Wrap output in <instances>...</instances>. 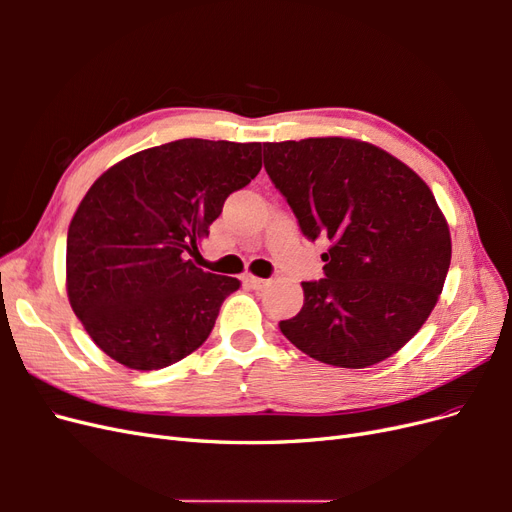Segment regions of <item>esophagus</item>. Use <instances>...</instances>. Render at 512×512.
I'll return each mask as SVG.
<instances>
[{"mask_svg": "<svg viewBox=\"0 0 512 512\" xmlns=\"http://www.w3.org/2000/svg\"><path fill=\"white\" fill-rule=\"evenodd\" d=\"M243 284H245L247 288H252V290H262L269 282L262 280V277L252 275V273H245V275H243Z\"/></svg>", "mask_w": 512, "mask_h": 512, "instance_id": "obj_1", "label": "esophagus"}]
</instances>
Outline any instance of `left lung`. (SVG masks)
<instances>
[{
    "label": "left lung",
    "instance_id": "1",
    "mask_svg": "<svg viewBox=\"0 0 512 512\" xmlns=\"http://www.w3.org/2000/svg\"><path fill=\"white\" fill-rule=\"evenodd\" d=\"M265 168L307 239L331 241L324 280L303 282L280 329L312 359L348 369L404 348L436 307L451 230L429 185L384 149L322 136L265 143Z\"/></svg>",
    "mask_w": 512,
    "mask_h": 512
}]
</instances>
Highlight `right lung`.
Wrapping results in <instances>:
<instances>
[{
  "instance_id": "1",
  "label": "right lung",
  "mask_w": 512,
  "mask_h": 512,
  "mask_svg": "<svg viewBox=\"0 0 512 512\" xmlns=\"http://www.w3.org/2000/svg\"><path fill=\"white\" fill-rule=\"evenodd\" d=\"M262 168L260 143L181 138L102 173L68 228L66 288L96 346L130 369H162L205 344L237 277L198 269L224 200Z\"/></svg>"
}]
</instances>
